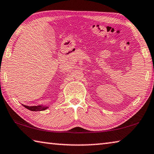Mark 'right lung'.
<instances>
[{
    "mask_svg": "<svg viewBox=\"0 0 154 154\" xmlns=\"http://www.w3.org/2000/svg\"><path fill=\"white\" fill-rule=\"evenodd\" d=\"M25 108L28 109V110L32 111H44L48 108V106H45L42 105H38V106H26V105H23Z\"/></svg>",
    "mask_w": 154,
    "mask_h": 154,
    "instance_id": "right-lung-1",
    "label": "right lung"
}]
</instances>
